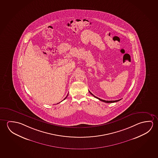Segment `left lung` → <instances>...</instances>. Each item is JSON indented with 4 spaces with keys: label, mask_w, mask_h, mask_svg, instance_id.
Listing matches in <instances>:
<instances>
[{
    "label": "left lung",
    "mask_w": 158,
    "mask_h": 158,
    "mask_svg": "<svg viewBox=\"0 0 158 158\" xmlns=\"http://www.w3.org/2000/svg\"><path fill=\"white\" fill-rule=\"evenodd\" d=\"M89 92L92 94V95H93V96H94L95 98H97V99H98L99 100H101V101H102V102H105V103H115V102H118L119 100H120L121 99H119V100H103V99H100V98H98V97H95V95H93V94L92 93H91L90 92V91H89Z\"/></svg>",
    "instance_id": "8db88e82"
}]
</instances>
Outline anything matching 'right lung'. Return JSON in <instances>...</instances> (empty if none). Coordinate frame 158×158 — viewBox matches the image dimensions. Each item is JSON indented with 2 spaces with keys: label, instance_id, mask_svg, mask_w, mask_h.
I'll use <instances>...</instances> for the list:
<instances>
[{
  "label": "right lung",
  "instance_id": "1",
  "mask_svg": "<svg viewBox=\"0 0 158 158\" xmlns=\"http://www.w3.org/2000/svg\"><path fill=\"white\" fill-rule=\"evenodd\" d=\"M68 95H67V96H66V97H68ZM66 97H65V99H66Z\"/></svg>",
  "mask_w": 158,
  "mask_h": 158
}]
</instances>
